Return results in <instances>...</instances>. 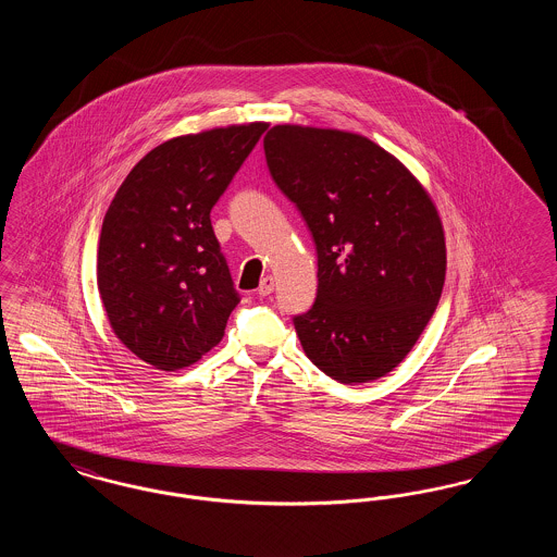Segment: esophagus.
<instances>
[{
	"mask_svg": "<svg viewBox=\"0 0 557 557\" xmlns=\"http://www.w3.org/2000/svg\"><path fill=\"white\" fill-rule=\"evenodd\" d=\"M273 288H275V280H273L271 275H267V277L261 280V286H259V290L257 292H259L261 296H269V294L273 292Z\"/></svg>",
	"mask_w": 557,
	"mask_h": 557,
	"instance_id": "34e87169",
	"label": "esophagus"
}]
</instances>
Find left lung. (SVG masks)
<instances>
[{
  "instance_id": "1",
  "label": "left lung",
  "mask_w": 557,
  "mask_h": 557,
  "mask_svg": "<svg viewBox=\"0 0 557 557\" xmlns=\"http://www.w3.org/2000/svg\"><path fill=\"white\" fill-rule=\"evenodd\" d=\"M265 159L318 252V296L294 327L325 375L395 370L436 311L447 269L438 212L418 180L368 137L277 125Z\"/></svg>"
}]
</instances>
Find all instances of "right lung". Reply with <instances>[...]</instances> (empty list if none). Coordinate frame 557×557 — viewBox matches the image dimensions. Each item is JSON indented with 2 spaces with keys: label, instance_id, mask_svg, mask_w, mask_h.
<instances>
[{
  "label": "right lung",
  "instance_id": "add662e5",
  "mask_svg": "<svg viewBox=\"0 0 557 557\" xmlns=\"http://www.w3.org/2000/svg\"><path fill=\"white\" fill-rule=\"evenodd\" d=\"M265 123L169 139L139 160L108 207L98 290L119 341L157 370L219 345L239 302L211 225Z\"/></svg>",
  "mask_w": 557,
  "mask_h": 557
}]
</instances>
